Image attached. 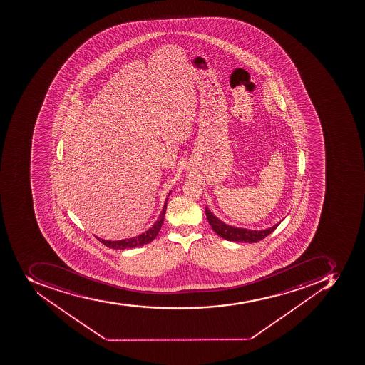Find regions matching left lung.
Listing matches in <instances>:
<instances>
[{"label": "left lung", "instance_id": "left-lung-1", "mask_svg": "<svg viewBox=\"0 0 365 365\" xmlns=\"http://www.w3.org/2000/svg\"><path fill=\"white\" fill-rule=\"evenodd\" d=\"M205 215L207 220L210 224L211 227L222 239L227 241H235V242H248L254 243L262 240L264 237L272 233L279 224L265 228V230H248V228L237 227V226L228 225L226 222L220 220L218 217L215 216L207 207H205Z\"/></svg>", "mask_w": 365, "mask_h": 365}]
</instances>
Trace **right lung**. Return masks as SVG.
Listing matches in <instances>:
<instances>
[{"label":"right lung","mask_w":365,"mask_h":365,"mask_svg":"<svg viewBox=\"0 0 365 365\" xmlns=\"http://www.w3.org/2000/svg\"><path fill=\"white\" fill-rule=\"evenodd\" d=\"M171 194V192H170ZM169 199L166 197L165 203H164L163 209L160 211V216H158V220L154 222V225L149 227L147 231L143 232L141 235H137V237H128V239H123V240L111 241L104 240L101 237H95L98 239L100 242L103 243L104 246L109 247L113 249H128V248H137V247L143 246L147 243L151 242L154 240L155 237H158V232H160L162 224L164 222V216H165L166 211V203H168Z\"/></svg>","instance_id":"right-lung-1"}]
</instances>
